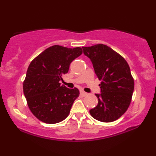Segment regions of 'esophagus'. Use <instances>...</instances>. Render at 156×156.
Segmentation results:
<instances>
[{
  "mask_svg": "<svg viewBox=\"0 0 156 156\" xmlns=\"http://www.w3.org/2000/svg\"><path fill=\"white\" fill-rule=\"evenodd\" d=\"M80 94L82 95V97H85V96L87 95V93L85 92V91H80Z\"/></svg>",
  "mask_w": 156,
  "mask_h": 156,
  "instance_id": "1",
  "label": "esophagus"
}]
</instances>
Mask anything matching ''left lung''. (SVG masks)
Segmentation results:
<instances>
[{
  "instance_id": "left-lung-1",
  "label": "left lung",
  "mask_w": 156,
  "mask_h": 156,
  "mask_svg": "<svg viewBox=\"0 0 156 156\" xmlns=\"http://www.w3.org/2000/svg\"><path fill=\"white\" fill-rule=\"evenodd\" d=\"M84 54L91 59L99 80L101 94H96L97 106L89 111L94 119L112 122L122 116L131 104L134 80L129 64L107 45L98 44L82 47Z\"/></svg>"
}]
</instances>
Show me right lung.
<instances>
[{
	"instance_id": "obj_1",
	"label": "right lung",
	"mask_w": 156,
	"mask_h": 156,
	"mask_svg": "<svg viewBox=\"0 0 156 156\" xmlns=\"http://www.w3.org/2000/svg\"><path fill=\"white\" fill-rule=\"evenodd\" d=\"M82 54L81 48L50 47L35 57L27 68L23 82V92L30 110L36 118L46 123H57L67 118L78 89L61 85L63 74L70 63Z\"/></svg>"
}]
</instances>
